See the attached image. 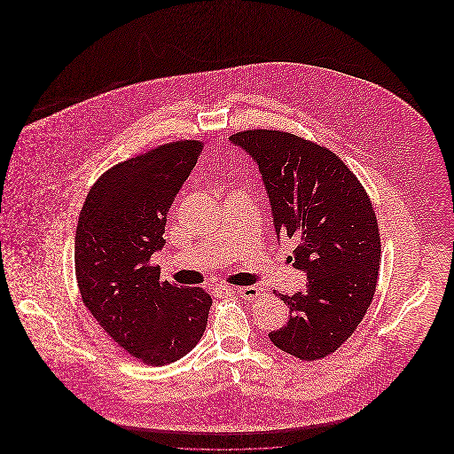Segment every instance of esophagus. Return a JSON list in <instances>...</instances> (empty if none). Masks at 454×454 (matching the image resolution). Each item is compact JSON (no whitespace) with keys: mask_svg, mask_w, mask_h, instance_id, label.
<instances>
[{"mask_svg":"<svg viewBox=\"0 0 454 454\" xmlns=\"http://www.w3.org/2000/svg\"><path fill=\"white\" fill-rule=\"evenodd\" d=\"M235 293H237L241 300H248L250 301V300L259 298L262 289L255 287V286H247V287H238V289H235Z\"/></svg>","mask_w":454,"mask_h":454,"instance_id":"34e87169","label":"esophagus"}]
</instances>
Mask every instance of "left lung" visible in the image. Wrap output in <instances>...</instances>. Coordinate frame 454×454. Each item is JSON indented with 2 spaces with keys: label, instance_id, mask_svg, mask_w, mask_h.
<instances>
[{
  "label": "left lung",
  "instance_id": "left-lung-1",
  "mask_svg": "<svg viewBox=\"0 0 454 454\" xmlns=\"http://www.w3.org/2000/svg\"><path fill=\"white\" fill-rule=\"evenodd\" d=\"M230 141L259 167L278 238L296 248L291 262L306 289L276 293L289 320L269 339L284 352L317 361L335 352L363 322L372 301L381 238L364 187L328 148L282 130H241Z\"/></svg>",
  "mask_w": 454,
  "mask_h": 454
}]
</instances>
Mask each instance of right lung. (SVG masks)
I'll list each match as a JSON object with an SVG mask.
<instances>
[{
  "instance_id": "add662e5",
  "label": "right lung",
  "mask_w": 454,
  "mask_h": 454,
  "mask_svg": "<svg viewBox=\"0 0 454 454\" xmlns=\"http://www.w3.org/2000/svg\"><path fill=\"white\" fill-rule=\"evenodd\" d=\"M202 152L184 139L117 163L90 189L74 237L82 300L117 346L148 366H165L200 340L213 300L202 287L160 281L152 255L167 215Z\"/></svg>"
}]
</instances>
